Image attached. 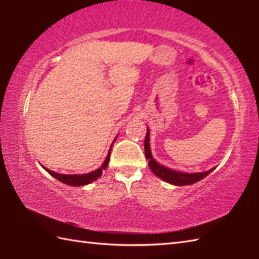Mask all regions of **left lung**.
<instances>
[{"mask_svg": "<svg viewBox=\"0 0 259 259\" xmlns=\"http://www.w3.org/2000/svg\"><path fill=\"white\" fill-rule=\"evenodd\" d=\"M149 129L147 128V135L145 138V156L146 159H148L149 161V168L151 169V171L155 174L157 177H159L160 179L164 180L166 183H169L175 186H187V185H192L199 181L201 179H203L210 174L211 171H213L214 168L208 170V171L205 172H195V174H187V172H181V171H177V170L170 169L162 166V164H159L155 159L152 158L151 155V150H150V144H149Z\"/></svg>", "mask_w": 259, "mask_h": 259, "instance_id": "obj_1", "label": "left lung"}]
</instances>
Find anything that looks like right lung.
I'll list each match as a JSON object with an SVG mask.
<instances>
[{"label":"right lung","mask_w":259,"mask_h":259,"mask_svg":"<svg viewBox=\"0 0 259 259\" xmlns=\"http://www.w3.org/2000/svg\"><path fill=\"white\" fill-rule=\"evenodd\" d=\"M115 139H117V137H115ZM115 139L113 140L111 147H110L109 149V152H108V156L106 158V160L103 161L102 166L100 168L96 169L95 171L92 172H89V174H83V175H64V174H58V172H54L52 171V170L50 169H47L46 167L45 168L47 171L50 174L52 177H54L56 179L60 180L61 183L65 184V185H69V186H74V187H78V186H85L88 184H91L93 183V181L97 180L99 177H101L102 175V171L103 170H106L107 167H108V163H109V160H110V153H111V148L114 144Z\"/></svg>","instance_id":"obj_1"}]
</instances>
